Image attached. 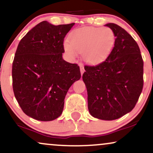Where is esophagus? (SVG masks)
Listing matches in <instances>:
<instances>
[{
  "instance_id": "esophagus-1",
  "label": "esophagus",
  "mask_w": 153,
  "mask_h": 153,
  "mask_svg": "<svg viewBox=\"0 0 153 153\" xmlns=\"http://www.w3.org/2000/svg\"><path fill=\"white\" fill-rule=\"evenodd\" d=\"M80 70L81 75H82V74L84 73V71H85V69H84V67H83V65H80Z\"/></svg>"
}]
</instances>
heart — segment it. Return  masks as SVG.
<instances>
[{"mask_svg":"<svg viewBox=\"0 0 153 153\" xmlns=\"http://www.w3.org/2000/svg\"><path fill=\"white\" fill-rule=\"evenodd\" d=\"M115 41V34L111 29L84 27L73 30L70 34V42L65 41L63 47L71 57L77 56L78 51H82L84 61L95 65L109 56Z\"/></svg>","mask_w":153,"mask_h":153,"instance_id":"obj_1","label":"heart"}]
</instances>
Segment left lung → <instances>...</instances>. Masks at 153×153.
<instances>
[{
  "label": "left lung",
  "mask_w": 153,
  "mask_h": 153,
  "mask_svg": "<svg viewBox=\"0 0 153 153\" xmlns=\"http://www.w3.org/2000/svg\"><path fill=\"white\" fill-rule=\"evenodd\" d=\"M105 26L114 32V46L103 62L85 66L82 80L90 114L111 121L136 106L143 87V61L138 44L124 29L114 23Z\"/></svg>",
  "instance_id": "1"
}]
</instances>
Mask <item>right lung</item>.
Returning a JSON list of instances; mask_svg holds the SVG:
<instances>
[{"mask_svg": "<svg viewBox=\"0 0 153 153\" xmlns=\"http://www.w3.org/2000/svg\"><path fill=\"white\" fill-rule=\"evenodd\" d=\"M75 23L56 26L47 21L29 31L17 46L13 88L23 112L49 121L61 116L68 90L80 80V68L63 60V41Z\"/></svg>", "mask_w": 153, "mask_h": 153, "instance_id": "1", "label": "right lung"}]
</instances>
